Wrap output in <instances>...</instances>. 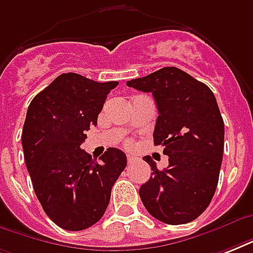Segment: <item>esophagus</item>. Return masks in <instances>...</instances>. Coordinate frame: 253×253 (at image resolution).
<instances>
[{"label":"esophagus","instance_id":"34e87169","mask_svg":"<svg viewBox=\"0 0 253 253\" xmlns=\"http://www.w3.org/2000/svg\"><path fill=\"white\" fill-rule=\"evenodd\" d=\"M135 160H136V158H135V156H132V155H127V162L130 163H134Z\"/></svg>","mask_w":253,"mask_h":253}]
</instances>
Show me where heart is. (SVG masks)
Segmentation results:
<instances>
[{"label":"heart","instance_id":"1","mask_svg":"<svg viewBox=\"0 0 253 253\" xmlns=\"http://www.w3.org/2000/svg\"><path fill=\"white\" fill-rule=\"evenodd\" d=\"M128 146H131V143H128Z\"/></svg>","mask_w":253,"mask_h":253}]
</instances>
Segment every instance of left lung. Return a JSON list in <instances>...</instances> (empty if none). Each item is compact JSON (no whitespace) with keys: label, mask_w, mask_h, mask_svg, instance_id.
<instances>
[{"label":"left lung","mask_w":253,"mask_h":253,"mask_svg":"<svg viewBox=\"0 0 253 253\" xmlns=\"http://www.w3.org/2000/svg\"><path fill=\"white\" fill-rule=\"evenodd\" d=\"M127 86L152 93L159 117L155 146H164L169 166L143 160L154 170L139 189L147 211L167 224L192 222L208 209L215 193L224 147V123L208 85L176 67L127 81Z\"/></svg>","instance_id":"1"}]
</instances>
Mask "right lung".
<instances>
[{
    "label": "right lung",
    "mask_w": 253,
    "mask_h": 253,
    "mask_svg": "<svg viewBox=\"0 0 253 253\" xmlns=\"http://www.w3.org/2000/svg\"><path fill=\"white\" fill-rule=\"evenodd\" d=\"M117 85L63 73L27 109L22 147L34 190L49 219L68 231L102 218L111 188L126 168V155L118 148H109L101 162L80 148Z\"/></svg>",
    "instance_id": "obj_1"
}]
</instances>
